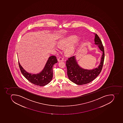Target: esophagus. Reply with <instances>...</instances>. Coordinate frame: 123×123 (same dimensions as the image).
Here are the masks:
<instances>
[{
  "label": "esophagus",
  "mask_w": 123,
  "mask_h": 123,
  "mask_svg": "<svg viewBox=\"0 0 123 123\" xmlns=\"http://www.w3.org/2000/svg\"><path fill=\"white\" fill-rule=\"evenodd\" d=\"M58 62H63L64 61V59L62 57H60L58 59Z\"/></svg>",
  "instance_id": "34e87169"
}]
</instances>
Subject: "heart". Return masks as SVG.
<instances>
[{"instance_id":"b5f03b06","label":"heart","mask_w":123,"mask_h":123,"mask_svg":"<svg viewBox=\"0 0 123 123\" xmlns=\"http://www.w3.org/2000/svg\"><path fill=\"white\" fill-rule=\"evenodd\" d=\"M78 38L76 36H71L60 40L59 43L62 46H68L66 49L67 54L71 55L74 51L76 43H78Z\"/></svg>"}]
</instances>
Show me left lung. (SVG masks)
<instances>
[{
	"instance_id": "left-lung-1",
	"label": "left lung",
	"mask_w": 123,
	"mask_h": 123,
	"mask_svg": "<svg viewBox=\"0 0 123 123\" xmlns=\"http://www.w3.org/2000/svg\"><path fill=\"white\" fill-rule=\"evenodd\" d=\"M95 44L98 45L99 49L103 52L100 64L98 68L91 70L82 68L78 65L75 56L69 57L66 61L68 78L77 85H85L91 82L97 78L102 71L104 62V48L101 40L97 34H95Z\"/></svg>"
}]
</instances>
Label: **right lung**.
<instances>
[{
    "label": "right lung",
    "instance_id": "right-lung-1",
    "mask_svg": "<svg viewBox=\"0 0 123 123\" xmlns=\"http://www.w3.org/2000/svg\"><path fill=\"white\" fill-rule=\"evenodd\" d=\"M58 60L55 56L49 57L44 68L41 72L37 74H32L25 71L18 62L19 67L23 75L28 80L37 86H44L50 83L53 77V67Z\"/></svg>",
    "mask_w": 123,
    "mask_h": 123
}]
</instances>
